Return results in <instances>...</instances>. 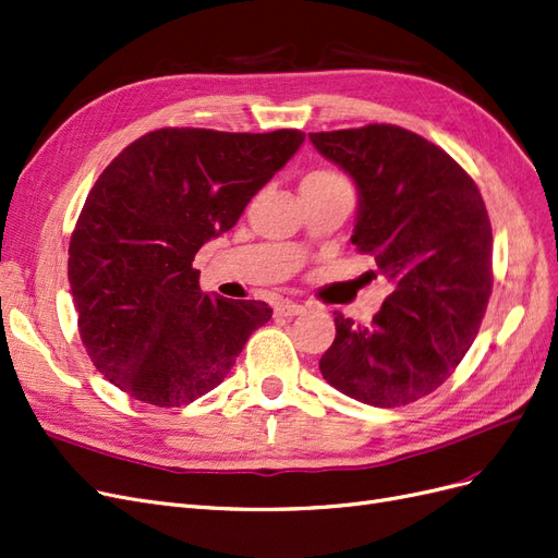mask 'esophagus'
Listing matches in <instances>:
<instances>
[{"label": "esophagus", "instance_id": "obj_1", "mask_svg": "<svg viewBox=\"0 0 558 558\" xmlns=\"http://www.w3.org/2000/svg\"><path fill=\"white\" fill-rule=\"evenodd\" d=\"M275 312L279 316H300V314H304V306L298 304V302H291V300H283V302L277 304Z\"/></svg>", "mask_w": 558, "mask_h": 558}]
</instances>
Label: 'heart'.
Instances as JSON below:
<instances>
[{
    "label": "heart",
    "mask_w": 558,
    "mask_h": 558,
    "mask_svg": "<svg viewBox=\"0 0 558 558\" xmlns=\"http://www.w3.org/2000/svg\"><path fill=\"white\" fill-rule=\"evenodd\" d=\"M339 184H349L341 172L323 168V170H314L302 180V186H339Z\"/></svg>",
    "instance_id": "heart-1"
}]
</instances>
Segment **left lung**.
<instances>
[{
    "label": "left lung",
    "mask_w": 558,
    "mask_h": 558,
    "mask_svg": "<svg viewBox=\"0 0 558 558\" xmlns=\"http://www.w3.org/2000/svg\"><path fill=\"white\" fill-rule=\"evenodd\" d=\"M353 178L351 242L374 256L392 293L369 325L335 312L320 374L345 397L392 409L434 392L480 330L492 295V223L448 151L395 124L310 133Z\"/></svg>",
    "instance_id": "obj_1"
}]
</instances>
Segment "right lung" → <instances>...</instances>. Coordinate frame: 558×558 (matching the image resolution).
<instances>
[{
	"label": "right lung",
	"instance_id": "right-lung-1",
	"mask_svg": "<svg viewBox=\"0 0 558 558\" xmlns=\"http://www.w3.org/2000/svg\"><path fill=\"white\" fill-rule=\"evenodd\" d=\"M302 143L298 129H157L108 163L71 235L69 283L87 355L112 386L170 409L233 369L272 310L203 293L191 263Z\"/></svg>",
	"mask_w": 558,
	"mask_h": 558
}]
</instances>
